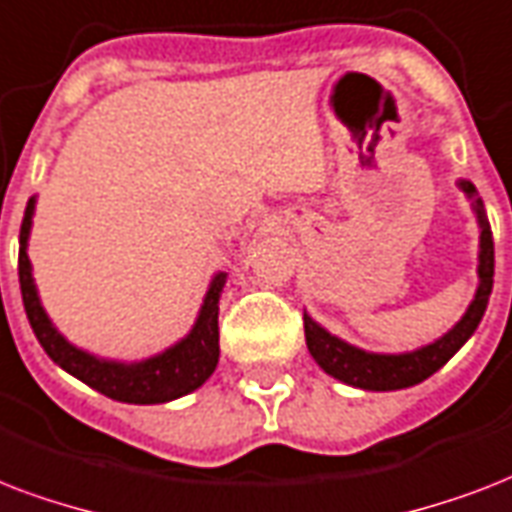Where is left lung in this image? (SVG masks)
<instances>
[{"instance_id": "8db88e82", "label": "left lung", "mask_w": 512, "mask_h": 512, "mask_svg": "<svg viewBox=\"0 0 512 512\" xmlns=\"http://www.w3.org/2000/svg\"><path fill=\"white\" fill-rule=\"evenodd\" d=\"M459 186L470 197L475 194V186L470 181H459ZM475 211H478V221H481V264H478L481 283H478V291H475V299L470 310L465 312V318L459 320L449 334L441 336L435 344H427L422 350L406 352V355H374V352H363L342 342V339H336L328 331H323L315 320L304 315L307 347L326 374L336 376L352 387H360V390H403L411 384L425 382L427 376H433L438 368L449 363L451 355L473 336V331L481 323L486 304H489L491 285H494V237H491L489 221L481 211V200L475 202Z\"/></svg>"}]
</instances>
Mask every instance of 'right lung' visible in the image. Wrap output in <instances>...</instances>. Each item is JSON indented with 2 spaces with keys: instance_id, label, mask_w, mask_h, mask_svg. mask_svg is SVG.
I'll return each mask as SVG.
<instances>
[{
  "instance_id": "1",
  "label": "right lung",
  "mask_w": 512,
  "mask_h": 512,
  "mask_svg": "<svg viewBox=\"0 0 512 512\" xmlns=\"http://www.w3.org/2000/svg\"><path fill=\"white\" fill-rule=\"evenodd\" d=\"M31 213H34V200H29L21 224V251H18V277H21L23 307L29 318L39 344L45 347L50 358L77 376L87 387H93L101 395L122 403H165L176 400L186 392L197 390L213 368L219 363V296L224 288L227 275H216L211 283V291L205 296L200 318L194 323L192 334L181 339L176 347H170L157 358H149L144 363L122 366V363H109L98 360L87 352L71 347L58 331L53 328L50 318L39 304L37 288L31 280V264L26 256V240H29Z\"/></svg>"
}]
</instances>
